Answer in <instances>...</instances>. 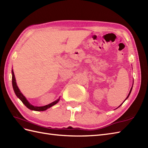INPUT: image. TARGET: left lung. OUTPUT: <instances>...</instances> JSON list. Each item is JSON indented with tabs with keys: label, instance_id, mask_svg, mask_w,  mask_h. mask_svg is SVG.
<instances>
[{
	"label": "left lung",
	"instance_id": "obj_1",
	"mask_svg": "<svg viewBox=\"0 0 148 148\" xmlns=\"http://www.w3.org/2000/svg\"><path fill=\"white\" fill-rule=\"evenodd\" d=\"M132 88H131V90H130V93H129V94H128V96H127V97H126V99H127V98H128V97H129V96H130V93L131 92V90H132ZM126 99H125V100H126ZM124 102H123V103H124ZM123 103H122V104H123ZM121 105L119 106H121Z\"/></svg>",
	"mask_w": 148,
	"mask_h": 148
}]
</instances>
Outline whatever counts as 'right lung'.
<instances>
[{"instance_id":"1","label":"right lung","mask_w":148,"mask_h":148,"mask_svg":"<svg viewBox=\"0 0 148 148\" xmlns=\"http://www.w3.org/2000/svg\"><path fill=\"white\" fill-rule=\"evenodd\" d=\"M12 86H13V89H14V92H15V93H16V96L18 98H19L20 100L22 102V103H23V104L27 108H29V109H31V110H34V111H43L46 110V109H47L48 108L52 107V106H54V105H55L56 104H57V103H58V101H59L60 97L59 98L58 100H56V101H55L54 102H52V103L49 104L48 105L44 106H40V107L34 106H32V104H31L29 103L28 101L26 99V98L24 96L23 94H22L21 92L19 89L18 88V87H17V84H16V78H15V75H14V72H13V70H12Z\"/></svg>"}]
</instances>
